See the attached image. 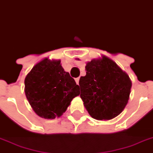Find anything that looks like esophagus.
<instances>
[{
	"label": "esophagus",
	"instance_id": "esophagus-1",
	"mask_svg": "<svg viewBox=\"0 0 153 153\" xmlns=\"http://www.w3.org/2000/svg\"><path fill=\"white\" fill-rule=\"evenodd\" d=\"M76 84H78L79 85V78H76Z\"/></svg>",
	"mask_w": 153,
	"mask_h": 153
}]
</instances>
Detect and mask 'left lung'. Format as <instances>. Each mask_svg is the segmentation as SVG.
<instances>
[{"mask_svg":"<svg viewBox=\"0 0 153 153\" xmlns=\"http://www.w3.org/2000/svg\"><path fill=\"white\" fill-rule=\"evenodd\" d=\"M86 76L79 84L80 97L90 115L111 120L125 109L131 93V80L116 62L105 56L87 62Z\"/></svg>","mask_w":153,"mask_h":153,"instance_id":"obj_1","label":"left lung"}]
</instances>
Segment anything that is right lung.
Here are the masks:
<instances>
[{
  "mask_svg": "<svg viewBox=\"0 0 153 153\" xmlns=\"http://www.w3.org/2000/svg\"><path fill=\"white\" fill-rule=\"evenodd\" d=\"M79 86L59 59H43L25 79V93L36 114L46 119L60 117L79 95Z\"/></svg>",
  "mask_w": 153,
  "mask_h": 153,
  "instance_id": "add662e5",
  "label": "right lung"
}]
</instances>
